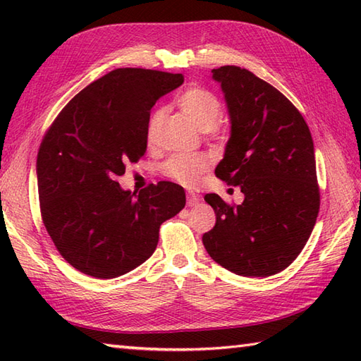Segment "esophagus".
Wrapping results in <instances>:
<instances>
[{"label":"esophagus","mask_w":361,"mask_h":361,"mask_svg":"<svg viewBox=\"0 0 361 361\" xmlns=\"http://www.w3.org/2000/svg\"><path fill=\"white\" fill-rule=\"evenodd\" d=\"M198 203H200V197L194 192H188V206L192 208V206H197Z\"/></svg>","instance_id":"1"}]
</instances>
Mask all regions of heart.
Listing matches in <instances>:
<instances>
[{"label": "heart", "mask_w": 361, "mask_h": 361, "mask_svg": "<svg viewBox=\"0 0 361 361\" xmlns=\"http://www.w3.org/2000/svg\"><path fill=\"white\" fill-rule=\"evenodd\" d=\"M178 105L188 121L200 132H209L217 124L221 113L219 99L204 88H189L178 99ZM163 122V111H157L149 122V140L158 132ZM209 159L203 155H176L163 166V172L169 178L186 188L198 185L203 173L208 171Z\"/></svg>", "instance_id": "1"}]
</instances>
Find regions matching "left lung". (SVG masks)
<instances>
[{"instance_id":"left-lung-1","label":"left lung","mask_w":361,"mask_h":361,"mask_svg":"<svg viewBox=\"0 0 361 361\" xmlns=\"http://www.w3.org/2000/svg\"><path fill=\"white\" fill-rule=\"evenodd\" d=\"M220 83L231 133L216 175L239 186L243 203L217 194L204 200L216 226L203 234L208 255L240 276L267 278L293 262L319 211L315 150L301 113L270 83L239 66L212 70Z\"/></svg>"}]
</instances>
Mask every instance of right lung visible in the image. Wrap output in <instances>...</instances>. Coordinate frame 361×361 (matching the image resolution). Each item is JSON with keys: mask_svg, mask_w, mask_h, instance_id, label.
<instances>
[{"mask_svg": "<svg viewBox=\"0 0 361 361\" xmlns=\"http://www.w3.org/2000/svg\"><path fill=\"white\" fill-rule=\"evenodd\" d=\"M181 74L118 68L75 94L46 132L37 185L46 231L75 270L111 279L155 251L163 221L186 204L185 189L159 181L124 190L116 176L147 149L152 106Z\"/></svg>", "mask_w": 361, "mask_h": 361, "instance_id": "add662e5", "label": "right lung"}]
</instances>
